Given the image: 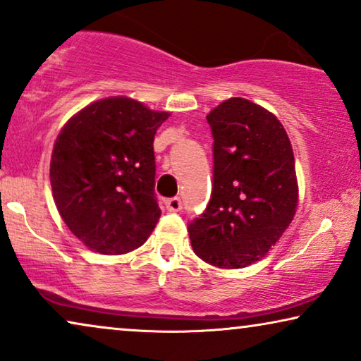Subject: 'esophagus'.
<instances>
[{
	"label": "esophagus",
	"mask_w": 361,
	"mask_h": 361,
	"mask_svg": "<svg viewBox=\"0 0 361 361\" xmlns=\"http://www.w3.org/2000/svg\"><path fill=\"white\" fill-rule=\"evenodd\" d=\"M165 206L168 211H180L181 209V200L180 198H170L165 201Z\"/></svg>",
	"instance_id": "esophagus-1"
}]
</instances>
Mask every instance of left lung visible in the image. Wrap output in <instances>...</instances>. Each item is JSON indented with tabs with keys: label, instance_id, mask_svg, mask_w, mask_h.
I'll use <instances>...</instances> for the list:
<instances>
[{
	"label": "left lung",
	"instance_id": "1",
	"mask_svg": "<svg viewBox=\"0 0 361 361\" xmlns=\"http://www.w3.org/2000/svg\"><path fill=\"white\" fill-rule=\"evenodd\" d=\"M213 132V193L188 233L200 259L221 269L251 266L295 216L294 152L276 115L231 97L206 115Z\"/></svg>",
	"mask_w": 361,
	"mask_h": 361
}]
</instances>
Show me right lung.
<instances>
[{"mask_svg": "<svg viewBox=\"0 0 361 361\" xmlns=\"http://www.w3.org/2000/svg\"><path fill=\"white\" fill-rule=\"evenodd\" d=\"M170 112L125 95L95 100L67 120L51 157L54 203L90 251L140 247L160 219L153 138Z\"/></svg>", "mask_w": 361, "mask_h": 361, "instance_id": "right-lung-1", "label": "right lung"}]
</instances>
